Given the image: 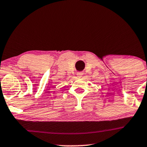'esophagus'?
Segmentation results:
<instances>
[{"label":"esophagus","instance_id":"obj_1","mask_svg":"<svg viewBox=\"0 0 147 147\" xmlns=\"http://www.w3.org/2000/svg\"><path fill=\"white\" fill-rule=\"evenodd\" d=\"M77 76L78 78H80V77H82V76L83 75V74L82 73H77Z\"/></svg>","mask_w":147,"mask_h":147}]
</instances>
